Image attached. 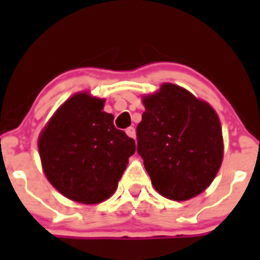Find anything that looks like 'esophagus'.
Listing matches in <instances>:
<instances>
[{"label": "esophagus", "instance_id": "1", "mask_svg": "<svg viewBox=\"0 0 260 260\" xmlns=\"http://www.w3.org/2000/svg\"><path fill=\"white\" fill-rule=\"evenodd\" d=\"M126 134L130 138H135V128L134 127H127L126 128Z\"/></svg>", "mask_w": 260, "mask_h": 260}]
</instances>
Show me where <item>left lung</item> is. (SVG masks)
Masks as SVG:
<instances>
[{"label":"left lung","mask_w":260,"mask_h":260,"mask_svg":"<svg viewBox=\"0 0 260 260\" xmlns=\"http://www.w3.org/2000/svg\"><path fill=\"white\" fill-rule=\"evenodd\" d=\"M137 151L153 187L172 201H187L207 189L222 161L220 119L208 103L164 83L144 96Z\"/></svg>","instance_id":"left-lung-1"}]
</instances>
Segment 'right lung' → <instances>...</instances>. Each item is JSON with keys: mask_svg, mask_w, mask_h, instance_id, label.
<instances>
[{"mask_svg": "<svg viewBox=\"0 0 260 260\" xmlns=\"http://www.w3.org/2000/svg\"><path fill=\"white\" fill-rule=\"evenodd\" d=\"M104 99L77 93L58 108L39 137L45 177L71 201L96 204L116 191L135 141L116 128Z\"/></svg>", "mask_w": 260, "mask_h": 260, "instance_id": "right-lung-1", "label": "right lung"}]
</instances>
